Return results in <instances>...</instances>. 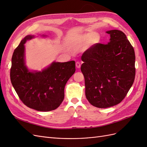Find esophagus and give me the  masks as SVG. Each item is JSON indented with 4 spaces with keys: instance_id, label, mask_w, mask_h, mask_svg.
Wrapping results in <instances>:
<instances>
[{
    "instance_id": "esophagus-1",
    "label": "esophagus",
    "mask_w": 147,
    "mask_h": 147,
    "mask_svg": "<svg viewBox=\"0 0 147 147\" xmlns=\"http://www.w3.org/2000/svg\"><path fill=\"white\" fill-rule=\"evenodd\" d=\"M75 65H76V67H77V68H80V67H81V64H80V63H79V62H77V63H76V64H75Z\"/></svg>"
}]
</instances>
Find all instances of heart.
<instances>
[{"instance_id": "obj_1", "label": "heart", "mask_w": 147, "mask_h": 147, "mask_svg": "<svg viewBox=\"0 0 147 147\" xmlns=\"http://www.w3.org/2000/svg\"><path fill=\"white\" fill-rule=\"evenodd\" d=\"M94 35V34L93 33H90V34H87L86 35H84L83 36V38L84 40H88L89 39H90L91 38V36H92V35ZM100 40V37L99 35H95V36L93 37L92 40V43H98Z\"/></svg>"}]
</instances>
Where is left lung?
<instances>
[{
	"instance_id": "obj_1",
	"label": "left lung",
	"mask_w": 147,
	"mask_h": 147,
	"mask_svg": "<svg viewBox=\"0 0 147 147\" xmlns=\"http://www.w3.org/2000/svg\"><path fill=\"white\" fill-rule=\"evenodd\" d=\"M107 33L110 35L107 44L96 43L82 56L86 97L91 105L101 109L120 103L136 75L135 52L126 35L118 30Z\"/></svg>"
}]
</instances>
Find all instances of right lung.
Masks as SVG:
<instances>
[{"label":"right lung","mask_w":147,"mask_h":147,"mask_svg":"<svg viewBox=\"0 0 147 147\" xmlns=\"http://www.w3.org/2000/svg\"><path fill=\"white\" fill-rule=\"evenodd\" d=\"M28 35L15 50L11 58L10 80L23 103L41 112L56 109L64 98V87L75 72V63H53L42 72H30L25 65L24 43Z\"/></svg>","instance_id":"1"}]
</instances>
